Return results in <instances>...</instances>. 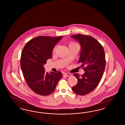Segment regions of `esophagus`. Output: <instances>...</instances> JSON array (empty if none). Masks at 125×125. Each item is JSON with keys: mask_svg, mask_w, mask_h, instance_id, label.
Listing matches in <instances>:
<instances>
[{"mask_svg": "<svg viewBox=\"0 0 125 125\" xmlns=\"http://www.w3.org/2000/svg\"><path fill=\"white\" fill-rule=\"evenodd\" d=\"M63 75L67 77V76H71V74H70V73H64Z\"/></svg>", "mask_w": 125, "mask_h": 125, "instance_id": "esophagus-1", "label": "esophagus"}]
</instances>
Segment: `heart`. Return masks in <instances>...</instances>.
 Segmentation results:
<instances>
[{
	"label": "heart",
	"mask_w": 125,
	"mask_h": 125,
	"mask_svg": "<svg viewBox=\"0 0 125 125\" xmlns=\"http://www.w3.org/2000/svg\"><path fill=\"white\" fill-rule=\"evenodd\" d=\"M77 45V44H76V43L74 42H70L69 43V46H71V45ZM55 49H56V47H55L54 48L53 50V52H55Z\"/></svg>",
	"instance_id": "heart-1"
}]
</instances>
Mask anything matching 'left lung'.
I'll use <instances>...</instances> for the list:
<instances>
[{
    "label": "left lung",
    "mask_w": 125,
    "mask_h": 125,
    "mask_svg": "<svg viewBox=\"0 0 125 125\" xmlns=\"http://www.w3.org/2000/svg\"><path fill=\"white\" fill-rule=\"evenodd\" d=\"M71 37L81 46L78 62L85 72L82 75L73 74L78 83L72 90L79 95H85L95 89L101 81L106 64L105 53L102 45L91 36L79 34Z\"/></svg>",
    "instance_id": "8db88e82"
}]
</instances>
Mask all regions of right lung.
<instances>
[{"label": "right lung", "mask_w": 125, "mask_h": 125, "mask_svg": "<svg viewBox=\"0 0 125 125\" xmlns=\"http://www.w3.org/2000/svg\"><path fill=\"white\" fill-rule=\"evenodd\" d=\"M62 38V36H37L28 42L22 51L20 63L23 75L29 87L36 94L50 95L62 78L60 72L49 73L43 66L52 58L53 49Z\"/></svg>", "instance_id": "add662e5"}]
</instances>
